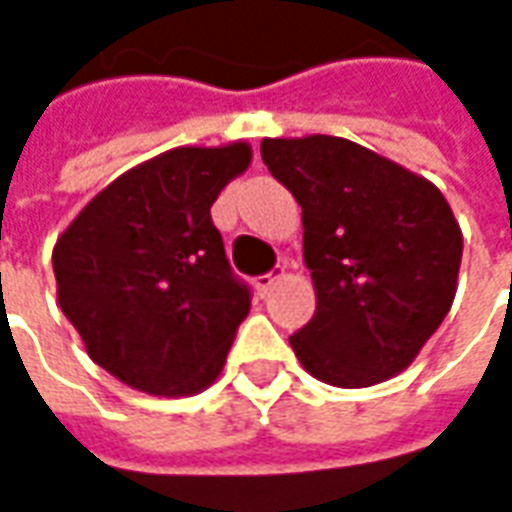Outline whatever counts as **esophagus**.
I'll return each mask as SVG.
<instances>
[{
	"label": "esophagus",
	"mask_w": 512,
	"mask_h": 512,
	"mask_svg": "<svg viewBox=\"0 0 512 512\" xmlns=\"http://www.w3.org/2000/svg\"><path fill=\"white\" fill-rule=\"evenodd\" d=\"M282 276H285V265L273 268L270 273H262V276H256V279H253V285H256V291H259V294L265 296L270 288H273V285H276V282L282 279Z\"/></svg>",
	"instance_id": "obj_1"
}]
</instances>
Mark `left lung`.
<instances>
[{"label":"left lung","instance_id":"8db88e82","mask_svg":"<svg viewBox=\"0 0 512 512\" xmlns=\"http://www.w3.org/2000/svg\"><path fill=\"white\" fill-rule=\"evenodd\" d=\"M262 161L302 207V253L317 311L291 337L322 383L363 389L395 377L455 299L461 227L426 178L360 143L265 138Z\"/></svg>","mask_w":512,"mask_h":512}]
</instances>
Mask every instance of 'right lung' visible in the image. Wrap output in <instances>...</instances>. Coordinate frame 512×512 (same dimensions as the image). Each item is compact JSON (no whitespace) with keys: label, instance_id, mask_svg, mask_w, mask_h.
Here are the masks:
<instances>
[{"label":"right lung","instance_id":"add662e5","mask_svg":"<svg viewBox=\"0 0 512 512\" xmlns=\"http://www.w3.org/2000/svg\"><path fill=\"white\" fill-rule=\"evenodd\" d=\"M247 143L178 146L97 192L54 247L57 299L89 357L146 395H195L250 311L210 207Z\"/></svg>","mask_w":512,"mask_h":512}]
</instances>
